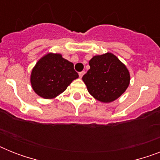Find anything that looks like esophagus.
<instances>
[{
    "label": "esophagus",
    "instance_id": "esophagus-1",
    "mask_svg": "<svg viewBox=\"0 0 160 160\" xmlns=\"http://www.w3.org/2000/svg\"><path fill=\"white\" fill-rule=\"evenodd\" d=\"M85 75V71H81V72L79 73V75H80V78H82L83 75Z\"/></svg>",
    "mask_w": 160,
    "mask_h": 160
}]
</instances>
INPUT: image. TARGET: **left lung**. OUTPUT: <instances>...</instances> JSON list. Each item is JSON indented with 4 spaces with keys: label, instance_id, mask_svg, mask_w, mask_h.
<instances>
[{
    "label": "left lung",
    "instance_id": "8db88e82",
    "mask_svg": "<svg viewBox=\"0 0 160 160\" xmlns=\"http://www.w3.org/2000/svg\"><path fill=\"white\" fill-rule=\"evenodd\" d=\"M82 80L93 97L103 103L114 101L126 90L130 75L126 66L112 53L95 55Z\"/></svg>",
    "mask_w": 160,
    "mask_h": 160
}]
</instances>
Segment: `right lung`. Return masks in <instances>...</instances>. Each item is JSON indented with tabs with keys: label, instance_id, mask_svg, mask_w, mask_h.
Returning <instances> with one entry per match:
<instances>
[{
	"label": "right lung",
	"instance_id": "obj_1",
	"mask_svg": "<svg viewBox=\"0 0 160 160\" xmlns=\"http://www.w3.org/2000/svg\"><path fill=\"white\" fill-rule=\"evenodd\" d=\"M79 77L73 63L60 54L49 53L36 63L31 71L34 91L44 99H53L64 92L73 80Z\"/></svg>",
	"mask_w": 160,
	"mask_h": 160
}]
</instances>
